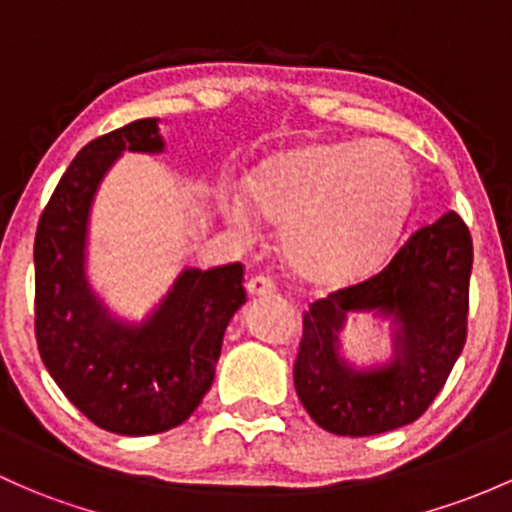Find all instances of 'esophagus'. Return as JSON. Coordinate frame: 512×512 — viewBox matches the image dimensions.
<instances>
[{"label": "esophagus", "mask_w": 512, "mask_h": 512, "mask_svg": "<svg viewBox=\"0 0 512 512\" xmlns=\"http://www.w3.org/2000/svg\"><path fill=\"white\" fill-rule=\"evenodd\" d=\"M246 290H249V295H254V298H263V295L276 293V283L268 276H254L246 283Z\"/></svg>", "instance_id": "esophagus-1"}]
</instances>
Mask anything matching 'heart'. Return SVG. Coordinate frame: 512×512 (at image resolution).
<instances>
[{
    "mask_svg": "<svg viewBox=\"0 0 512 512\" xmlns=\"http://www.w3.org/2000/svg\"><path fill=\"white\" fill-rule=\"evenodd\" d=\"M251 205L283 227V249L300 276L320 283L361 278L386 258L415 197L405 153L386 141L315 144L263 163L246 183ZM224 217L246 229L244 202Z\"/></svg>",
    "mask_w": 512,
    "mask_h": 512,
    "instance_id": "1",
    "label": "heart"
}]
</instances>
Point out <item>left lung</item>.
I'll list each match as a JSON object with an SVG mask.
<instances>
[{
	"instance_id": "8db88e82",
	"label": "left lung",
	"mask_w": 512,
	"mask_h": 512,
	"mask_svg": "<svg viewBox=\"0 0 512 512\" xmlns=\"http://www.w3.org/2000/svg\"><path fill=\"white\" fill-rule=\"evenodd\" d=\"M474 244L456 212L417 229L376 276L310 302L293 378L322 430L368 437L410 425L437 398L466 344ZM351 311L394 317L396 359L356 372L338 356Z\"/></svg>"
}]
</instances>
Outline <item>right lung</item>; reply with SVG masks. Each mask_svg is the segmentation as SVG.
Instances as JSON below:
<instances>
[{
    "label": "right lung",
    "mask_w": 512,
    "mask_h": 512,
    "mask_svg": "<svg viewBox=\"0 0 512 512\" xmlns=\"http://www.w3.org/2000/svg\"><path fill=\"white\" fill-rule=\"evenodd\" d=\"M122 151L158 153V119L90 141L38 219L36 342L65 398L102 430L144 437L178 427L212 388L224 329L246 302L244 266L188 268L144 324L109 315L85 278L87 217Z\"/></svg>",
    "instance_id": "1"
}]
</instances>
